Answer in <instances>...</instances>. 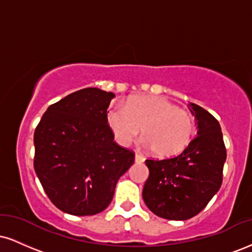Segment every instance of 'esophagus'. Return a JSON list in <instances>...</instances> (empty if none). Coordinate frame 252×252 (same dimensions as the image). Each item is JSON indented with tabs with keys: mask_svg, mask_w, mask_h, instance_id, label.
<instances>
[{
	"mask_svg": "<svg viewBox=\"0 0 252 252\" xmlns=\"http://www.w3.org/2000/svg\"><path fill=\"white\" fill-rule=\"evenodd\" d=\"M135 161L137 163H142L144 161V158L141 154H138V153H136V154H135Z\"/></svg>",
	"mask_w": 252,
	"mask_h": 252,
	"instance_id": "1",
	"label": "esophagus"
}]
</instances>
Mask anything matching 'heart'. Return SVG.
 Here are the masks:
<instances>
[{"label":"heart","instance_id":"heart-1","mask_svg":"<svg viewBox=\"0 0 252 252\" xmlns=\"http://www.w3.org/2000/svg\"><path fill=\"white\" fill-rule=\"evenodd\" d=\"M106 121L116 140L128 146L143 132V144L158 158H170L184 152L195 134L189 112L179 109L163 97L136 96L122 105H115Z\"/></svg>","mask_w":252,"mask_h":252}]
</instances>
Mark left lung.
<instances>
[{"label":"left lung","instance_id":"1","mask_svg":"<svg viewBox=\"0 0 252 252\" xmlns=\"http://www.w3.org/2000/svg\"><path fill=\"white\" fill-rule=\"evenodd\" d=\"M189 108L196 120L198 136L180 155L148 158L149 176L142 196L156 216L169 220H186L200 213L222 182L226 160L219 122L196 104Z\"/></svg>","mask_w":252,"mask_h":252}]
</instances>
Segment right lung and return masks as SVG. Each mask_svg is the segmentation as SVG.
<instances>
[{
    "mask_svg": "<svg viewBox=\"0 0 252 252\" xmlns=\"http://www.w3.org/2000/svg\"><path fill=\"white\" fill-rule=\"evenodd\" d=\"M115 94L97 88L73 92L46 110L34 132V169L63 212L94 216L109 206L135 153L114 142L106 121Z\"/></svg>",
    "mask_w": 252,
    "mask_h": 252,
    "instance_id": "right-lung-1",
    "label": "right lung"
}]
</instances>
